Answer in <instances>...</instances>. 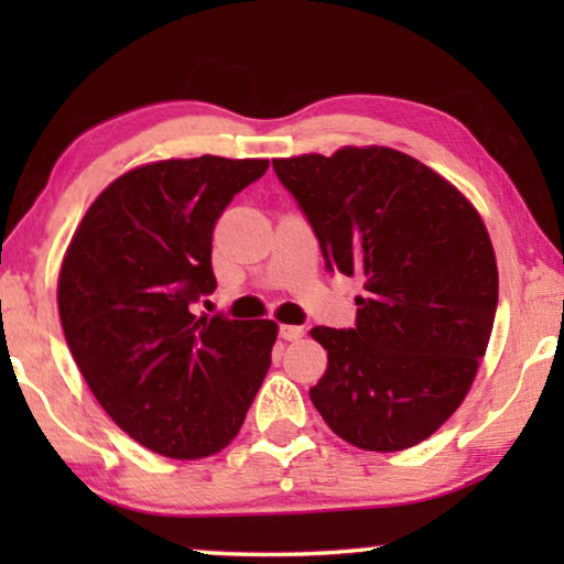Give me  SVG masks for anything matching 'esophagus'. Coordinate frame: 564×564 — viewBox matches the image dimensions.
Returning a JSON list of instances; mask_svg holds the SVG:
<instances>
[{
    "label": "esophagus",
    "instance_id": "34e87169",
    "mask_svg": "<svg viewBox=\"0 0 564 564\" xmlns=\"http://www.w3.org/2000/svg\"><path fill=\"white\" fill-rule=\"evenodd\" d=\"M281 337L283 340H299V337H304V327L299 325H281Z\"/></svg>",
    "mask_w": 564,
    "mask_h": 564
}]
</instances>
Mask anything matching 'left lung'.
Wrapping results in <instances>:
<instances>
[{
	"label": "left lung",
	"mask_w": 564,
	"mask_h": 564,
	"mask_svg": "<svg viewBox=\"0 0 564 564\" xmlns=\"http://www.w3.org/2000/svg\"><path fill=\"white\" fill-rule=\"evenodd\" d=\"M329 270L358 278L356 327H314L310 389L329 431L366 452L431 438L467 397L498 310V262L471 200L389 147L273 160Z\"/></svg>",
	"instance_id": "8db88e82"
}]
</instances>
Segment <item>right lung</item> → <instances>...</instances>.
<instances>
[{
    "label": "right lung",
    "mask_w": 564,
    "mask_h": 564,
    "mask_svg": "<svg viewBox=\"0 0 564 564\" xmlns=\"http://www.w3.org/2000/svg\"><path fill=\"white\" fill-rule=\"evenodd\" d=\"M268 160L141 164L82 216L58 270V317L89 392L120 431L170 459L227 448L270 369L273 319L195 317L216 289L214 227Z\"/></svg>",
    "instance_id": "add662e5"
}]
</instances>
